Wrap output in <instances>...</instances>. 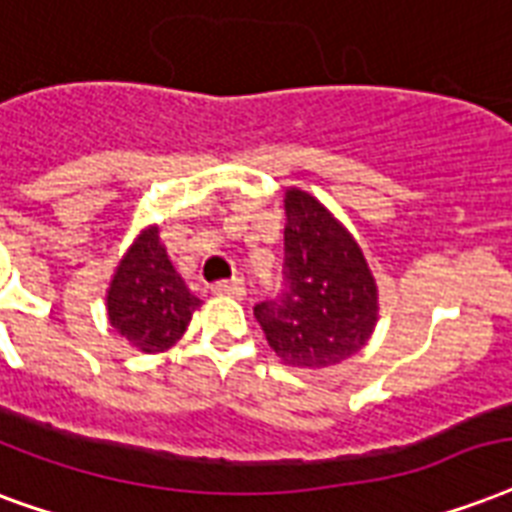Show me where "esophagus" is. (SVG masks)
Here are the masks:
<instances>
[{"mask_svg": "<svg viewBox=\"0 0 512 512\" xmlns=\"http://www.w3.org/2000/svg\"><path fill=\"white\" fill-rule=\"evenodd\" d=\"M212 292L214 295H230V298H241L247 287L241 279H222V282H214L212 284Z\"/></svg>", "mask_w": 512, "mask_h": 512, "instance_id": "1", "label": "esophagus"}]
</instances>
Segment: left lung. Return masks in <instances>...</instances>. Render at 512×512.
Returning a JSON list of instances; mask_svg holds the SVG:
<instances>
[{
    "mask_svg": "<svg viewBox=\"0 0 512 512\" xmlns=\"http://www.w3.org/2000/svg\"><path fill=\"white\" fill-rule=\"evenodd\" d=\"M284 290L255 306L276 357L292 368H330L368 343L378 287L360 244L306 190L284 193Z\"/></svg>",
    "mask_w": 512,
    "mask_h": 512,
    "instance_id": "left-lung-1",
    "label": "left lung"
}]
</instances>
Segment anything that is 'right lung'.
Listing matches in <instances>:
<instances>
[{"instance_id": "1", "label": "right lung", "mask_w": 512, "mask_h": 512, "mask_svg": "<svg viewBox=\"0 0 512 512\" xmlns=\"http://www.w3.org/2000/svg\"><path fill=\"white\" fill-rule=\"evenodd\" d=\"M198 306L201 300L171 265L158 228L142 230L109 282L112 327L144 354H158L182 338Z\"/></svg>"}]
</instances>
